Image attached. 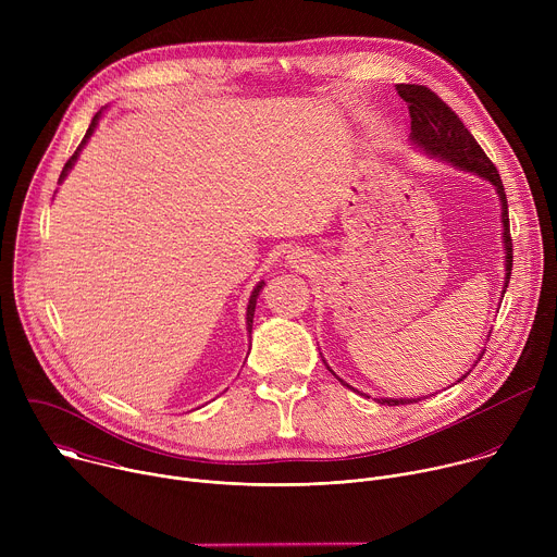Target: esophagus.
<instances>
[{"instance_id": "esophagus-1", "label": "esophagus", "mask_w": 557, "mask_h": 557, "mask_svg": "<svg viewBox=\"0 0 557 557\" xmlns=\"http://www.w3.org/2000/svg\"><path fill=\"white\" fill-rule=\"evenodd\" d=\"M286 262H288L293 269H297V271H310V269L314 267L312 258H310L306 251H301V249L290 251V253L286 256Z\"/></svg>"}]
</instances>
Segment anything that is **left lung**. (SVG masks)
Returning <instances> with one entry per match:
<instances>
[{"label":"left lung","mask_w":557,"mask_h":557,"mask_svg":"<svg viewBox=\"0 0 557 557\" xmlns=\"http://www.w3.org/2000/svg\"><path fill=\"white\" fill-rule=\"evenodd\" d=\"M396 92L408 103L410 110V119H412V132H410V143L421 149L423 153H428L430 158H438V161L449 163L456 170L462 172H471L475 176H481L485 181H490L498 194L500 200V222H503V247H505V284H503V295L509 286V277H511V264H513V249H511V233H509V209H507V196H505V187L500 181L498 170L494 168V163L487 158V153L481 149V145L475 143V138L471 136V132L462 125V121L443 103V99H438L430 88L425 86H412V84H401L396 86ZM322 355V352H320ZM483 359V352L479 355V361ZM475 361V363H479ZM326 363V361H324ZM326 368L331 370V366L326 363ZM333 372V370H331ZM335 374V372H333ZM469 372H465L458 383L467 376ZM337 376V374H335ZM339 379V376H337ZM346 387H350L357 394H363L359 389H355L352 385H348L344 379H339ZM366 396V394H363ZM370 399V396H368ZM423 396L419 399H376V404H387V406H408V404H419Z\"/></svg>","instance_id":"left-lung-1"}]
</instances>
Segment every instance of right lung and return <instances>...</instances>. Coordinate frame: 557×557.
I'll list each match as a JSON object with an SVG mask.
<instances>
[{
  "instance_id": "right-lung-1",
  "label": "right lung",
  "mask_w": 557,
  "mask_h": 557,
  "mask_svg": "<svg viewBox=\"0 0 557 557\" xmlns=\"http://www.w3.org/2000/svg\"><path fill=\"white\" fill-rule=\"evenodd\" d=\"M101 116H103V110H99V112L95 114V119H92V123H90V127H88V132H86L84 140H82V145H78V147H76V151L72 153V158H70V161L65 163V168H63V172H61V176H59V183H63V181H65V176L70 174V170L74 168V163H76V158H78V153H82V149L86 147V143H88V140H90V136L95 134V129H97V125H99V119H101ZM262 286H264V280L256 284V288L251 290L249 304H247V331H249V335H251V331H253V314H256V304H258V295H260Z\"/></svg>"
}]
</instances>
